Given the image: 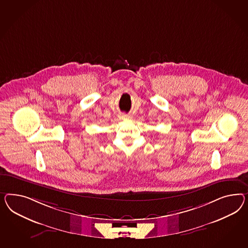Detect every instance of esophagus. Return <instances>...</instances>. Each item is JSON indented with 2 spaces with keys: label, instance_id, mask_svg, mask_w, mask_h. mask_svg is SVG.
Here are the masks:
<instances>
[{
  "label": "esophagus",
  "instance_id": "1",
  "mask_svg": "<svg viewBox=\"0 0 248 248\" xmlns=\"http://www.w3.org/2000/svg\"><path fill=\"white\" fill-rule=\"evenodd\" d=\"M121 118H122L123 120H129V119L132 118V116H131V115H128V114H123V115L121 116Z\"/></svg>",
  "mask_w": 248,
  "mask_h": 248
}]
</instances>
